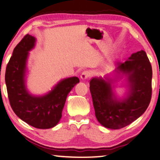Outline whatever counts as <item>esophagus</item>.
Instances as JSON below:
<instances>
[{"instance_id": "esophagus-1", "label": "esophagus", "mask_w": 160, "mask_h": 160, "mask_svg": "<svg viewBox=\"0 0 160 160\" xmlns=\"http://www.w3.org/2000/svg\"><path fill=\"white\" fill-rule=\"evenodd\" d=\"M89 76H91V73L88 71H83V72L82 73V74H81L80 78L82 80L84 81V80L87 79Z\"/></svg>"}]
</instances>
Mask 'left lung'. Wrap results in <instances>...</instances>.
Wrapping results in <instances>:
<instances>
[{"instance_id":"8db88e82","label":"left lung","mask_w":160,"mask_h":160,"mask_svg":"<svg viewBox=\"0 0 160 160\" xmlns=\"http://www.w3.org/2000/svg\"><path fill=\"white\" fill-rule=\"evenodd\" d=\"M152 78L151 63L143 50L133 53L110 74L92 78L89 90L99 123L109 129H120L142 115L151 100ZM121 79L126 91L120 96L115 89Z\"/></svg>"}]
</instances>
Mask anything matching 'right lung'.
Masks as SVG:
<instances>
[{"mask_svg": "<svg viewBox=\"0 0 160 160\" xmlns=\"http://www.w3.org/2000/svg\"><path fill=\"white\" fill-rule=\"evenodd\" d=\"M36 38L27 34L16 46L7 65L5 81L9 102L15 114L27 124L40 129L55 127L62 117L67 96L79 83L76 76L59 81L50 91L36 95L27 85L29 51L36 45Z\"/></svg>", "mask_w": 160, "mask_h": 160, "instance_id": "obj_1", "label": "right lung"}]
</instances>
